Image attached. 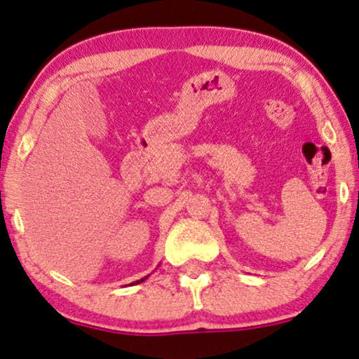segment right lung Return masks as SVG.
<instances>
[{
	"mask_svg": "<svg viewBox=\"0 0 359 359\" xmlns=\"http://www.w3.org/2000/svg\"><path fill=\"white\" fill-rule=\"evenodd\" d=\"M146 277H147V276H146ZM146 277H142V279H141V280H136V283H137V284H140V283H142V280H146Z\"/></svg>",
	"mask_w": 359,
	"mask_h": 359,
	"instance_id": "obj_1",
	"label": "right lung"
}]
</instances>
